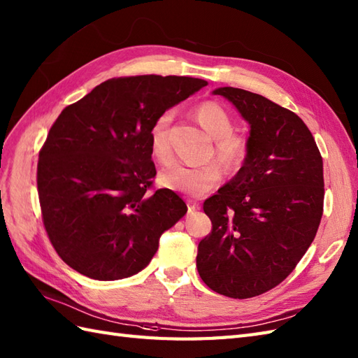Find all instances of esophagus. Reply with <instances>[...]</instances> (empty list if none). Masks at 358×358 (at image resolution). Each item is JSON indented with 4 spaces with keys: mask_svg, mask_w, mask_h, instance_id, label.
Returning <instances> with one entry per match:
<instances>
[{
    "mask_svg": "<svg viewBox=\"0 0 358 358\" xmlns=\"http://www.w3.org/2000/svg\"><path fill=\"white\" fill-rule=\"evenodd\" d=\"M187 205H188V211H196V209L200 208L199 202H196V200H193V199H188Z\"/></svg>",
    "mask_w": 358,
    "mask_h": 358,
    "instance_id": "esophagus-1",
    "label": "esophagus"
}]
</instances>
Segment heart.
Returning <instances> with one entry per match:
<instances>
[{
    "label": "heart",
    "instance_id": "obj_1",
    "mask_svg": "<svg viewBox=\"0 0 358 358\" xmlns=\"http://www.w3.org/2000/svg\"><path fill=\"white\" fill-rule=\"evenodd\" d=\"M196 118L206 132L214 136V152L228 171H237L246 162L249 139L246 135L232 130L231 113L220 103L205 100L196 106ZM171 112H164L155 120L150 129V153L158 164L171 161L169 129ZM220 164L211 159L197 165L174 164L161 173L159 184L171 191L189 196H202L222 179Z\"/></svg>",
    "mask_w": 358,
    "mask_h": 358
}]
</instances>
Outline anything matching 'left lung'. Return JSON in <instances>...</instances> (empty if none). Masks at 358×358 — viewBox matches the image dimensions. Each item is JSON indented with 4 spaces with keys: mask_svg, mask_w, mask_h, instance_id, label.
Returning <instances> with one entry per match:
<instances>
[{
    "mask_svg": "<svg viewBox=\"0 0 358 358\" xmlns=\"http://www.w3.org/2000/svg\"><path fill=\"white\" fill-rule=\"evenodd\" d=\"M214 94L249 121V155L203 202L213 229L199 243L197 270L211 290L248 299L281 284L315 240L324 214V162L294 112L231 86Z\"/></svg>",
    "mask_w": 358,
    "mask_h": 358,
    "instance_id": "1",
    "label": "left lung"
}]
</instances>
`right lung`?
<instances>
[{"label": "right lung", "instance_id": "1", "mask_svg": "<svg viewBox=\"0 0 358 358\" xmlns=\"http://www.w3.org/2000/svg\"><path fill=\"white\" fill-rule=\"evenodd\" d=\"M205 85L184 76L115 77L60 112L36 182L43 228L69 267L113 281L150 263L161 235L187 213L174 191L153 188L150 129Z\"/></svg>", "mask_w": 358, "mask_h": 358}]
</instances>
